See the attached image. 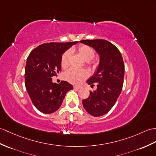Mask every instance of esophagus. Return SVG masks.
Here are the masks:
<instances>
[{
	"instance_id": "1",
	"label": "esophagus",
	"mask_w": 156,
	"mask_h": 156,
	"mask_svg": "<svg viewBox=\"0 0 156 156\" xmlns=\"http://www.w3.org/2000/svg\"><path fill=\"white\" fill-rule=\"evenodd\" d=\"M81 88L80 86H74V89H76V90H79V89H80Z\"/></svg>"
}]
</instances>
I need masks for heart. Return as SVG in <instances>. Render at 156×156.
<instances>
[{
	"instance_id": "obj_1",
	"label": "heart",
	"mask_w": 156,
	"mask_h": 156,
	"mask_svg": "<svg viewBox=\"0 0 156 156\" xmlns=\"http://www.w3.org/2000/svg\"><path fill=\"white\" fill-rule=\"evenodd\" d=\"M77 51L87 62L92 60L96 54L94 50L91 47L84 44L79 46L77 48ZM70 55L71 53L70 51H66L63 54L61 58V66L63 68L68 67L69 65ZM88 72L86 70L76 69V68H72L65 72L64 78L69 82L77 84L88 77Z\"/></svg>"
}]
</instances>
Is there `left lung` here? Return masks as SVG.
<instances>
[{"label":"left lung","instance_id":"1","mask_svg":"<svg viewBox=\"0 0 156 156\" xmlns=\"http://www.w3.org/2000/svg\"><path fill=\"white\" fill-rule=\"evenodd\" d=\"M94 49L100 56L97 71L87 83L96 90L82 100L87 112L95 117L106 114L114 106L122 92L124 77V64L117 47L106 40H83L80 41Z\"/></svg>","mask_w":156,"mask_h":156}]
</instances>
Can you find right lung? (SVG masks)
I'll use <instances>...</instances> for the list:
<instances>
[{
  "label": "right lung",
  "mask_w": 156,
  "mask_h": 156,
  "mask_svg": "<svg viewBox=\"0 0 156 156\" xmlns=\"http://www.w3.org/2000/svg\"><path fill=\"white\" fill-rule=\"evenodd\" d=\"M78 41L50 42L32 50L25 67V86L32 104L44 114H51L60 107L66 94L73 89L66 81L53 83L52 77L61 70V58Z\"/></svg>",
  "instance_id": "add662e5"
}]
</instances>
